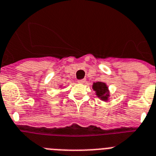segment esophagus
Returning a JSON list of instances; mask_svg holds the SVG:
<instances>
[{"mask_svg": "<svg viewBox=\"0 0 156 156\" xmlns=\"http://www.w3.org/2000/svg\"><path fill=\"white\" fill-rule=\"evenodd\" d=\"M78 83L83 84V83H85V82H86V81H85V79H80V80H78Z\"/></svg>", "mask_w": 156, "mask_h": 156, "instance_id": "34e87169", "label": "esophagus"}]
</instances>
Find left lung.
<instances>
[{"mask_svg": "<svg viewBox=\"0 0 156 156\" xmlns=\"http://www.w3.org/2000/svg\"><path fill=\"white\" fill-rule=\"evenodd\" d=\"M92 89L95 92L96 96L103 102H108L111 97L109 87L106 82H96L92 85Z\"/></svg>", "mask_w": 156, "mask_h": 156, "instance_id": "left-lung-1", "label": "left lung"}]
</instances>
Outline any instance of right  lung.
<instances>
[{
  "label": "right lung",
  "mask_w": 156,
  "mask_h": 156,
  "mask_svg": "<svg viewBox=\"0 0 156 156\" xmlns=\"http://www.w3.org/2000/svg\"><path fill=\"white\" fill-rule=\"evenodd\" d=\"M58 87H59V88H63V86H59Z\"/></svg>",
  "instance_id": "right-lung-1"
}]
</instances>
